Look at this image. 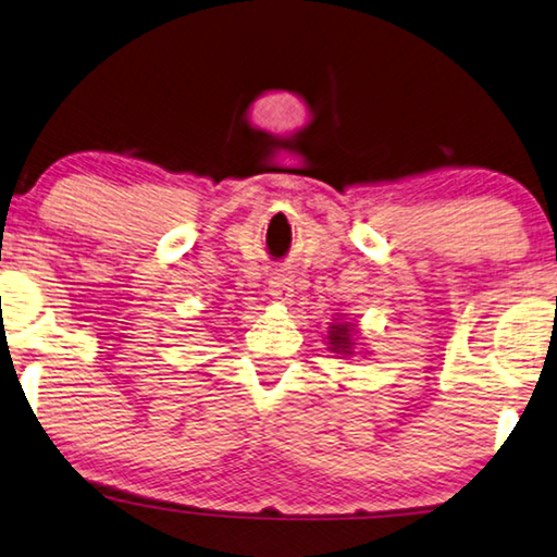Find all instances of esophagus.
I'll return each mask as SVG.
<instances>
[{"mask_svg": "<svg viewBox=\"0 0 557 557\" xmlns=\"http://www.w3.org/2000/svg\"><path fill=\"white\" fill-rule=\"evenodd\" d=\"M269 294L281 304H288L294 296V278L288 273H273L269 281Z\"/></svg>", "mask_w": 557, "mask_h": 557, "instance_id": "esophagus-1", "label": "esophagus"}]
</instances>
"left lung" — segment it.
Masks as SVG:
<instances>
[{
  "label": "left lung",
  "mask_w": 557,
  "mask_h": 557,
  "mask_svg": "<svg viewBox=\"0 0 557 557\" xmlns=\"http://www.w3.org/2000/svg\"><path fill=\"white\" fill-rule=\"evenodd\" d=\"M329 344H332V349L338 354H351V326L346 324H334L332 326V334H329Z\"/></svg>",
  "instance_id": "8db88e82"
}]
</instances>
